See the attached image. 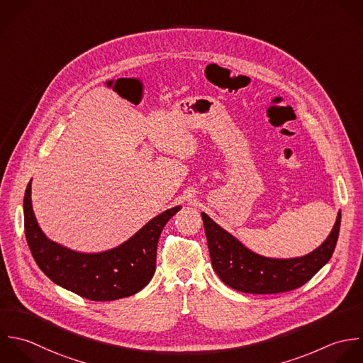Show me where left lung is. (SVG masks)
Returning a JSON list of instances; mask_svg holds the SVG:
<instances>
[{
	"instance_id": "obj_1",
	"label": "left lung",
	"mask_w": 363,
	"mask_h": 363,
	"mask_svg": "<svg viewBox=\"0 0 363 363\" xmlns=\"http://www.w3.org/2000/svg\"><path fill=\"white\" fill-rule=\"evenodd\" d=\"M212 267L233 290L250 294H276L296 290L313 279L331 259L341 228V212L328 238L300 257L273 259L255 253L205 212L201 213Z\"/></svg>"
}]
</instances>
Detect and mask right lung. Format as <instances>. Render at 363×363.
<instances>
[{
  "mask_svg": "<svg viewBox=\"0 0 363 363\" xmlns=\"http://www.w3.org/2000/svg\"><path fill=\"white\" fill-rule=\"evenodd\" d=\"M181 208L157 215L113 249L83 253L50 240L42 232L32 209L29 181L23 196L25 236L38 267L55 284L91 301H113L134 296L150 283L160 235Z\"/></svg>",
  "mask_w": 363,
  "mask_h": 363,
  "instance_id": "right-lung-1",
  "label": "right lung"
}]
</instances>
